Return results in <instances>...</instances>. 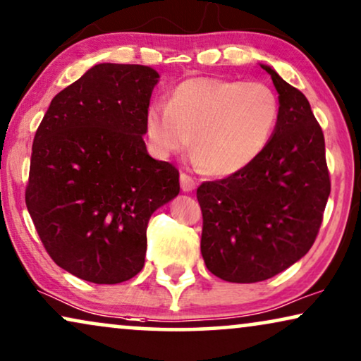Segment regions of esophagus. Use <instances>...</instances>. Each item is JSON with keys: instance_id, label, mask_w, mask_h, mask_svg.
<instances>
[{"instance_id": "34e87169", "label": "esophagus", "mask_w": 361, "mask_h": 361, "mask_svg": "<svg viewBox=\"0 0 361 361\" xmlns=\"http://www.w3.org/2000/svg\"><path fill=\"white\" fill-rule=\"evenodd\" d=\"M180 186H181V191H185V193H190V191H193L196 188V181L190 175H186V173H181V175H180Z\"/></svg>"}]
</instances>
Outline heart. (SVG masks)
<instances>
[{"label":"heart","instance_id":"heart-1","mask_svg":"<svg viewBox=\"0 0 361 361\" xmlns=\"http://www.w3.org/2000/svg\"><path fill=\"white\" fill-rule=\"evenodd\" d=\"M277 120L279 100L267 85L198 77L178 84L168 104L147 109L145 133L155 155H180L193 143L206 171L228 176L262 155Z\"/></svg>","mask_w":361,"mask_h":361}]
</instances>
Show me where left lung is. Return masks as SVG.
Wrapping results in <instances>:
<instances>
[{"label":"left lung","mask_w":361,"mask_h":361,"mask_svg":"<svg viewBox=\"0 0 361 361\" xmlns=\"http://www.w3.org/2000/svg\"><path fill=\"white\" fill-rule=\"evenodd\" d=\"M261 67L279 94L271 142L246 170L196 191L206 267L238 284L266 281L304 257L330 195L324 133L309 100L271 66Z\"/></svg>","instance_id":"8db88e82"}]
</instances>
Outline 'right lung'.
<instances>
[{
	"mask_svg": "<svg viewBox=\"0 0 361 361\" xmlns=\"http://www.w3.org/2000/svg\"><path fill=\"white\" fill-rule=\"evenodd\" d=\"M158 80L148 66L95 64L51 100L36 132L27 211L52 261L82 281L137 276L148 219L180 193L176 168L143 142Z\"/></svg>",
	"mask_w": 361,
	"mask_h": 361,
	"instance_id": "obj_1",
	"label": "right lung"
}]
</instances>
